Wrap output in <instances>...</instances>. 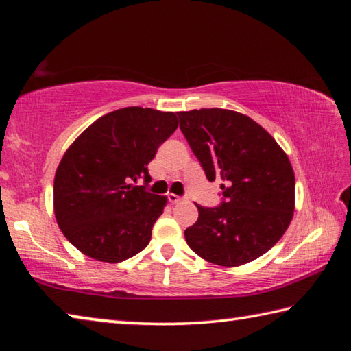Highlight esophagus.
I'll list each match as a JSON object with an SVG mask.
<instances>
[{"label": "esophagus", "mask_w": 351, "mask_h": 351, "mask_svg": "<svg viewBox=\"0 0 351 351\" xmlns=\"http://www.w3.org/2000/svg\"><path fill=\"white\" fill-rule=\"evenodd\" d=\"M169 201H170L171 204H180V203H182V201H186V198L178 197V195H175V193H170L169 195Z\"/></svg>", "instance_id": "34e87169"}]
</instances>
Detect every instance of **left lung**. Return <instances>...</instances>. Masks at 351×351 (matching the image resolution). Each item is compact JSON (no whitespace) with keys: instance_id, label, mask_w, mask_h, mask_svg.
Masks as SVG:
<instances>
[{"instance_id":"obj_1","label":"left lung","mask_w":351,"mask_h":351,"mask_svg":"<svg viewBox=\"0 0 351 351\" xmlns=\"http://www.w3.org/2000/svg\"><path fill=\"white\" fill-rule=\"evenodd\" d=\"M180 128L209 181L221 178L223 201L198 207L184 230L195 254L219 266H240L268 252L293 219L295 180L276 139L237 111L178 112Z\"/></svg>"}]
</instances>
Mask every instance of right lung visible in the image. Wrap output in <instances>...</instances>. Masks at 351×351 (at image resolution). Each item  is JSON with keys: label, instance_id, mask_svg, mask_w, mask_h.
Listing matches in <instances>:
<instances>
[{"label": "right lung", "instance_id": "1", "mask_svg": "<svg viewBox=\"0 0 351 351\" xmlns=\"http://www.w3.org/2000/svg\"><path fill=\"white\" fill-rule=\"evenodd\" d=\"M178 128L175 112L141 106L91 123L63 154L54 180V212L82 254L119 263L141 252L167 198L147 192V165ZM145 180L144 186L133 182Z\"/></svg>", "mask_w": 351, "mask_h": 351}]
</instances>
